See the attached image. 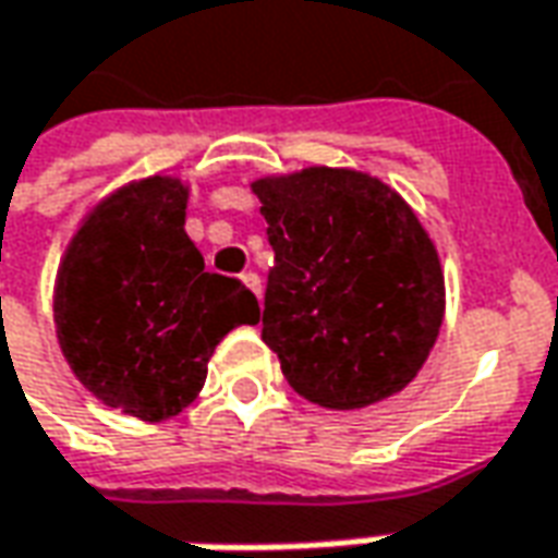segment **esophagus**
Wrapping results in <instances>:
<instances>
[{"label": "esophagus", "instance_id": "obj_1", "mask_svg": "<svg viewBox=\"0 0 558 558\" xmlns=\"http://www.w3.org/2000/svg\"><path fill=\"white\" fill-rule=\"evenodd\" d=\"M242 282H245V286L252 288L254 294L260 298V276H257V272H254V270H245V272H242Z\"/></svg>", "mask_w": 558, "mask_h": 558}]
</instances>
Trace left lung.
I'll use <instances>...</instances> for the list:
<instances>
[{
  "label": "left lung",
  "mask_w": 558,
  "mask_h": 558,
  "mask_svg": "<svg viewBox=\"0 0 558 558\" xmlns=\"http://www.w3.org/2000/svg\"><path fill=\"white\" fill-rule=\"evenodd\" d=\"M252 190L276 254L260 338L288 384L340 411L402 390L445 313L439 254L421 220L387 183L347 168H304Z\"/></svg>",
  "instance_id": "left-lung-1"
}]
</instances>
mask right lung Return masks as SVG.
Here are the masks:
<instances>
[{
  "instance_id": "obj_1",
  "label": "right lung",
  "mask_w": 558,
  "mask_h": 558,
  "mask_svg": "<svg viewBox=\"0 0 558 558\" xmlns=\"http://www.w3.org/2000/svg\"><path fill=\"white\" fill-rule=\"evenodd\" d=\"M183 218L181 181L131 183L78 227L54 288L70 368L97 399L141 421L190 405L220 338L260 316L239 279L205 270Z\"/></svg>"
}]
</instances>
